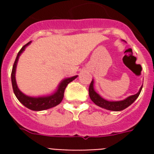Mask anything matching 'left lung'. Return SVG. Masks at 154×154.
I'll list each match as a JSON object with an SVG mask.
<instances>
[{
    "mask_svg": "<svg viewBox=\"0 0 154 154\" xmlns=\"http://www.w3.org/2000/svg\"><path fill=\"white\" fill-rule=\"evenodd\" d=\"M141 89H142V86L141 87V89L137 94H136L135 95H132V96L127 97L126 99H125L123 101H109L103 99L99 94H97L95 92L94 89V81H92L90 85H89V97L92 101L100 107L104 108L105 109L112 110V111H122V110L126 109L127 107H129V105H132L135 101V100L138 97L139 94H141Z\"/></svg>",
    "mask_w": 154,
    "mask_h": 154,
    "instance_id": "left-lung-1",
    "label": "left lung"
}]
</instances>
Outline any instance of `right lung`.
I'll return each mask as SVG.
<instances>
[{"label":"right lung","instance_id":"1","mask_svg":"<svg viewBox=\"0 0 154 154\" xmlns=\"http://www.w3.org/2000/svg\"><path fill=\"white\" fill-rule=\"evenodd\" d=\"M29 42L26 45L20 49V50L18 53L17 58H16L14 64H13V69H12V73H11V80H12V85H13V89L14 92L15 96L18 99V101H20L22 105H24L25 107L31 110H34V111H42V110L48 109L50 108H53L56 105H59L61 101H62L63 97H64V93H65V89L66 86L68 85L69 83L72 82L73 80L77 77H69V78H66V79L63 80L61 83L59 85L57 90L53 94L50 95L49 97H28L26 95L21 93L20 89H18L17 85V82L15 79V72H16V67H17V64L18 58L20 53H22L25 50V47L27 46L28 45L30 44Z\"/></svg>","mask_w":154,"mask_h":154}]
</instances>
